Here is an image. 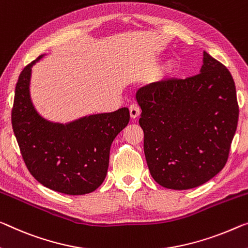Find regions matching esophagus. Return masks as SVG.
Masks as SVG:
<instances>
[{"label":"esophagus","instance_id":"obj_1","mask_svg":"<svg viewBox=\"0 0 248 248\" xmlns=\"http://www.w3.org/2000/svg\"><path fill=\"white\" fill-rule=\"evenodd\" d=\"M140 114V108L139 105L132 104L129 106V115H131L132 119H136V117H139Z\"/></svg>","mask_w":248,"mask_h":248}]
</instances>
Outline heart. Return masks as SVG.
<instances>
[{
  "label": "heart",
  "mask_w": 248,
  "mask_h": 248,
  "mask_svg": "<svg viewBox=\"0 0 248 248\" xmlns=\"http://www.w3.org/2000/svg\"><path fill=\"white\" fill-rule=\"evenodd\" d=\"M163 70L166 74L173 75V74H175V72H176V64H175L173 61H169V62H167L165 65H164Z\"/></svg>",
  "instance_id": "b5f03b06"
}]
</instances>
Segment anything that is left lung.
I'll return each instance as SVG.
<instances>
[{
	"label": "left lung",
	"instance_id": "8db88e82",
	"mask_svg": "<svg viewBox=\"0 0 248 248\" xmlns=\"http://www.w3.org/2000/svg\"><path fill=\"white\" fill-rule=\"evenodd\" d=\"M201 73L140 87L144 153L152 177L163 187L189 189L225 166L238 122L230 71L204 52Z\"/></svg>",
	"mask_w": 248,
	"mask_h": 248
}]
</instances>
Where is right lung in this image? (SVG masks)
<instances>
[{"label":"right lung","mask_w":248,"mask_h":248,"mask_svg":"<svg viewBox=\"0 0 248 248\" xmlns=\"http://www.w3.org/2000/svg\"><path fill=\"white\" fill-rule=\"evenodd\" d=\"M24 67L15 86L12 127L22 157L42 185L67 195H84L105 180L109 150L116 135L129 122V111L84 116L67 124L43 119L32 104V66Z\"/></svg>","instance_id":"right-lung-1"}]
</instances>
